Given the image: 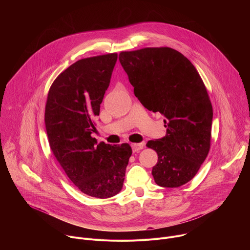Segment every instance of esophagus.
Segmentation results:
<instances>
[{
    "label": "esophagus",
    "instance_id": "34e87169",
    "mask_svg": "<svg viewBox=\"0 0 250 250\" xmlns=\"http://www.w3.org/2000/svg\"><path fill=\"white\" fill-rule=\"evenodd\" d=\"M144 143H133L131 144V148L133 152H139L140 150H142L144 148Z\"/></svg>",
    "mask_w": 250,
    "mask_h": 250
}]
</instances>
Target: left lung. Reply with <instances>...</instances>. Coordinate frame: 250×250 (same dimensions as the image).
Masks as SVG:
<instances>
[{
    "label": "left lung",
    "instance_id": "left-lung-1",
    "mask_svg": "<svg viewBox=\"0 0 250 250\" xmlns=\"http://www.w3.org/2000/svg\"><path fill=\"white\" fill-rule=\"evenodd\" d=\"M120 62L142 105L165 116L167 134L150 140L158 154L152 169L155 182L180 187L194 178L210 148L212 105L191 61L170 47L122 51Z\"/></svg>",
    "mask_w": 250,
    "mask_h": 250
}]
</instances>
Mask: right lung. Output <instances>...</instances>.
Segmentation results:
<instances>
[{
	"mask_svg": "<svg viewBox=\"0 0 250 250\" xmlns=\"http://www.w3.org/2000/svg\"><path fill=\"white\" fill-rule=\"evenodd\" d=\"M117 58V53H109L69 66L52 83L44 111L54 157L80 191L98 199L120 193L132 154L127 143L97 144L91 137Z\"/></svg>",
	"mask_w": 250,
	"mask_h": 250,
	"instance_id": "obj_1",
	"label": "right lung"
}]
</instances>
